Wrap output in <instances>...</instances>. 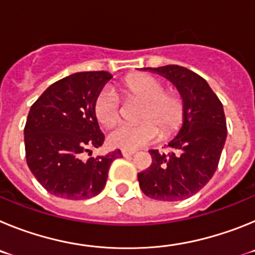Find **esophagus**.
I'll list each match as a JSON object with an SVG mask.
<instances>
[{"instance_id": "obj_1", "label": "esophagus", "mask_w": 255, "mask_h": 255, "mask_svg": "<svg viewBox=\"0 0 255 255\" xmlns=\"http://www.w3.org/2000/svg\"><path fill=\"white\" fill-rule=\"evenodd\" d=\"M121 153H123L124 157H130V155H132L135 153V150H129V149H123L121 150Z\"/></svg>"}]
</instances>
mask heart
Here are the masks:
<instances>
[{
	"instance_id": "b5f03b06",
	"label": "heart",
	"mask_w": 255,
	"mask_h": 255,
	"mask_svg": "<svg viewBox=\"0 0 255 255\" xmlns=\"http://www.w3.org/2000/svg\"><path fill=\"white\" fill-rule=\"evenodd\" d=\"M126 102H141L138 111L139 124L119 125L108 134V143L115 148L136 149L158 139L170 136L184 120L185 102L176 89H166L161 79L148 74L128 76L120 85ZM94 114L103 126H112L120 119L121 105L117 94L103 88L94 101Z\"/></svg>"
}]
</instances>
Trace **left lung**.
<instances>
[{
    "label": "left lung",
    "instance_id": "obj_1",
    "mask_svg": "<svg viewBox=\"0 0 255 255\" xmlns=\"http://www.w3.org/2000/svg\"><path fill=\"white\" fill-rule=\"evenodd\" d=\"M176 85L185 102L179 134L166 145L171 152L150 149L152 163L138 173L147 197L163 202L190 198L206 186L217 170L227 136L224 107L208 83L194 71L179 66L144 67Z\"/></svg>",
    "mask_w": 255,
    "mask_h": 255
}]
</instances>
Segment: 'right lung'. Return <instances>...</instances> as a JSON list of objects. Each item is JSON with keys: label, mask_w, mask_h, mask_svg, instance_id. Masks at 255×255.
<instances>
[{"label": "right lung", "mask_w": 255, "mask_h": 255, "mask_svg": "<svg viewBox=\"0 0 255 255\" xmlns=\"http://www.w3.org/2000/svg\"><path fill=\"white\" fill-rule=\"evenodd\" d=\"M112 78L107 71H85L49 85L33 103L24 128L26 163L48 193L71 200L89 199L103 190L120 149L83 158L101 147L105 134L94 101Z\"/></svg>", "instance_id": "add662e5"}]
</instances>
